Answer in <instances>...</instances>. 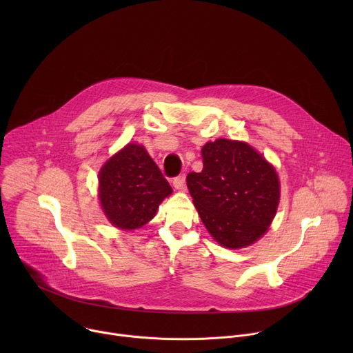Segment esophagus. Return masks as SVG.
<instances>
[{
  "mask_svg": "<svg viewBox=\"0 0 353 353\" xmlns=\"http://www.w3.org/2000/svg\"><path fill=\"white\" fill-rule=\"evenodd\" d=\"M173 185L176 190H184L185 187V176L184 174H180L177 177L173 179Z\"/></svg>",
  "mask_w": 353,
  "mask_h": 353,
  "instance_id": "esophagus-1",
  "label": "esophagus"
}]
</instances>
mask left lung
Wrapping results in <instances>:
<instances>
[{
    "label": "left lung",
    "mask_w": 353,
    "mask_h": 353,
    "mask_svg": "<svg viewBox=\"0 0 353 353\" xmlns=\"http://www.w3.org/2000/svg\"><path fill=\"white\" fill-rule=\"evenodd\" d=\"M204 168L187 176L198 215L226 248L257 241L279 204V180L271 163L241 141L219 138L203 146Z\"/></svg>",
    "instance_id": "8db88e82"
}]
</instances>
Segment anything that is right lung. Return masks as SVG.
<instances>
[{
	"instance_id": "right-lung-1",
	"label": "right lung",
	"mask_w": 353,
	"mask_h": 353,
	"mask_svg": "<svg viewBox=\"0 0 353 353\" xmlns=\"http://www.w3.org/2000/svg\"><path fill=\"white\" fill-rule=\"evenodd\" d=\"M173 192L162 172L138 143H128L99 172V199L109 222L132 230L152 219Z\"/></svg>"
}]
</instances>
